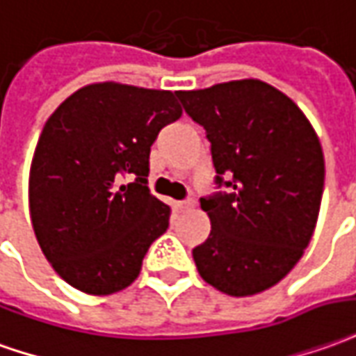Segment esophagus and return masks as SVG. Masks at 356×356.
I'll list each match as a JSON object with an SVG mask.
<instances>
[{
  "instance_id": "1",
  "label": "esophagus",
  "mask_w": 356,
  "mask_h": 356,
  "mask_svg": "<svg viewBox=\"0 0 356 356\" xmlns=\"http://www.w3.org/2000/svg\"><path fill=\"white\" fill-rule=\"evenodd\" d=\"M179 208H181V210H193V208H195V200H193V198H185V200L179 202Z\"/></svg>"
}]
</instances>
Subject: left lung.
<instances>
[{"mask_svg": "<svg viewBox=\"0 0 356 356\" xmlns=\"http://www.w3.org/2000/svg\"><path fill=\"white\" fill-rule=\"evenodd\" d=\"M177 96L206 129L216 183L229 186L200 198L212 231L193 248L198 273L231 297L262 293L295 268L312 238L325 173L320 140L299 106L258 79Z\"/></svg>", "mask_w": 356, "mask_h": 356, "instance_id": "1", "label": "left lung"}]
</instances>
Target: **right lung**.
Segmentation results:
<instances>
[{
    "label": "right lung",
    "instance_id": "add662e5",
    "mask_svg": "<svg viewBox=\"0 0 356 356\" xmlns=\"http://www.w3.org/2000/svg\"><path fill=\"white\" fill-rule=\"evenodd\" d=\"M181 113L177 92L96 83L46 121L29 179L31 220L44 256L74 289L129 287L165 233L171 210L150 195L148 160L158 133Z\"/></svg>",
    "mask_w": 356,
    "mask_h": 356
}]
</instances>
